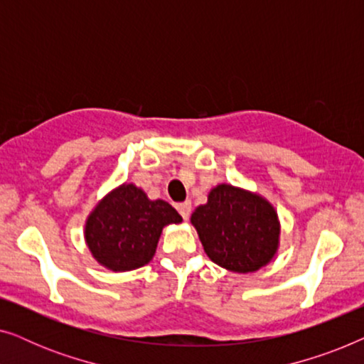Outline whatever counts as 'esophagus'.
Listing matches in <instances>:
<instances>
[{
	"label": "esophagus",
	"instance_id": "34e87169",
	"mask_svg": "<svg viewBox=\"0 0 364 364\" xmlns=\"http://www.w3.org/2000/svg\"><path fill=\"white\" fill-rule=\"evenodd\" d=\"M177 210H178V213H181V215L186 218L191 217V212H192V203L191 202H182V203H178L177 205Z\"/></svg>",
	"mask_w": 364,
	"mask_h": 364
}]
</instances>
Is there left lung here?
<instances>
[{
    "mask_svg": "<svg viewBox=\"0 0 364 364\" xmlns=\"http://www.w3.org/2000/svg\"><path fill=\"white\" fill-rule=\"evenodd\" d=\"M191 222L208 258L230 272L260 270L278 250L280 222L272 203L228 183L212 188Z\"/></svg>",
    "mask_w": 364,
    "mask_h": 364,
    "instance_id": "left-lung-1",
    "label": "left lung"
}]
</instances>
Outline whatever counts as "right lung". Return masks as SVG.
I'll list each match as a JSON object with an SVG mask.
<instances>
[{"instance_id":"right-lung-1","label":"right lung","mask_w":364,"mask_h":364,"mask_svg":"<svg viewBox=\"0 0 364 364\" xmlns=\"http://www.w3.org/2000/svg\"><path fill=\"white\" fill-rule=\"evenodd\" d=\"M181 222L182 217L171 203L149 200L142 188L122 183L91 212L84 237L102 267L129 272L152 260L164 227Z\"/></svg>"}]
</instances>
